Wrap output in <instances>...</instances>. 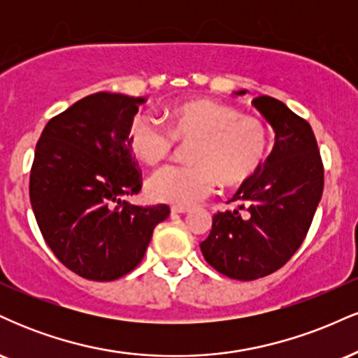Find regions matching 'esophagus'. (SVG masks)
<instances>
[{
  "label": "esophagus",
  "instance_id": "1",
  "mask_svg": "<svg viewBox=\"0 0 358 358\" xmlns=\"http://www.w3.org/2000/svg\"><path fill=\"white\" fill-rule=\"evenodd\" d=\"M187 212H190V208L180 207V205H173V207H171V213H173V215H176V213H187Z\"/></svg>",
  "mask_w": 358,
  "mask_h": 358
}]
</instances>
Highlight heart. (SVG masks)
Returning a JSON list of instances; mask_svg holds the SVG:
<instances>
[{
    "mask_svg": "<svg viewBox=\"0 0 358 358\" xmlns=\"http://www.w3.org/2000/svg\"><path fill=\"white\" fill-rule=\"evenodd\" d=\"M176 139L193 141L187 165H166L148 178V195L158 202L190 207L210 195L217 180L239 185L261 168L268 129L261 119L242 116L232 106L193 101L170 113V126L153 114H138L129 126V146L145 163L171 153Z\"/></svg>",
    "mask_w": 358,
    "mask_h": 358,
    "instance_id": "1",
    "label": "heart"
}]
</instances>
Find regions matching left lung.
<instances>
[{
  "label": "left lung",
  "instance_id": "left-lung-1",
  "mask_svg": "<svg viewBox=\"0 0 358 358\" xmlns=\"http://www.w3.org/2000/svg\"><path fill=\"white\" fill-rule=\"evenodd\" d=\"M252 104L273 126L274 148L229 200L236 208L213 215L212 231L200 244L213 269L239 281L268 276L289 261L323 193V163L311 126L274 97L259 96Z\"/></svg>",
  "mask_w": 358,
  "mask_h": 358
}]
</instances>
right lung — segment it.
Listing matches in <instances>:
<instances>
[{
  "mask_svg": "<svg viewBox=\"0 0 358 358\" xmlns=\"http://www.w3.org/2000/svg\"><path fill=\"white\" fill-rule=\"evenodd\" d=\"M145 97L97 92L52 117L35 148L30 202L57 259L90 281H114L145 256L165 203L139 207L141 190L129 126Z\"/></svg>",
  "mask_w": 358,
  "mask_h": 358,
  "instance_id": "obj_1",
  "label": "right lung"
}]
</instances>
